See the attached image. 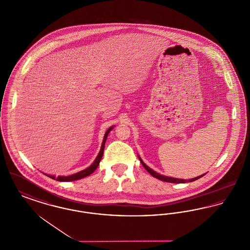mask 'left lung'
<instances>
[{"label": "left lung", "mask_w": 250, "mask_h": 250, "mask_svg": "<svg viewBox=\"0 0 250 250\" xmlns=\"http://www.w3.org/2000/svg\"><path fill=\"white\" fill-rule=\"evenodd\" d=\"M140 160H141V162H142V164H143V166L145 167V169L152 175V176H154L155 178L159 179V180H161V181H164V182H168V183H174V184H179V183H187V182H193V181H196V180H198L199 178H201L202 177L203 175H201V176H198V177H195V178L190 179V180H184V179H177V178H171V177H167V176H163V175H161V174H158L157 172H155L154 171L152 168H150L149 167L146 166L145 164H144V162H143V160L140 158Z\"/></svg>", "instance_id": "8db88e82"}]
</instances>
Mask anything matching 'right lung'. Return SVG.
Returning <instances> with one entry per match:
<instances>
[{"label": "right lung", "instance_id": "right-lung-1", "mask_svg": "<svg viewBox=\"0 0 250 250\" xmlns=\"http://www.w3.org/2000/svg\"><path fill=\"white\" fill-rule=\"evenodd\" d=\"M112 129V127L108 128L105 136H104V140H103V143L101 145V149H100V152L97 155V157L95 158V162L89 167H87L86 169H83L76 174H73V175H69V176H58V177H55V176H52V175H47L49 178L53 179V180H56V181H60V182H71V181H75V180H80V179L84 178L90 174H92L95 169L97 168V167L99 165V162L103 156V153H104V148H105V143H106V140H107V135L109 133V131Z\"/></svg>", "mask_w": 250, "mask_h": 250}]
</instances>
